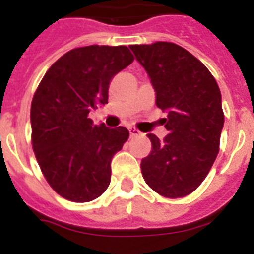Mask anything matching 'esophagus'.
<instances>
[{
  "label": "esophagus",
  "instance_id": "1",
  "mask_svg": "<svg viewBox=\"0 0 254 254\" xmlns=\"http://www.w3.org/2000/svg\"><path fill=\"white\" fill-rule=\"evenodd\" d=\"M129 133H130V137H135L139 134V130L135 127H129Z\"/></svg>",
  "mask_w": 254,
  "mask_h": 254
}]
</instances>
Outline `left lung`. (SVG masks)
I'll return each mask as SVG.
<instances>
[{"mask_svg": "<svg viewBox=\"0 0 254 254\" xmlns=\"http://www.w3.org/2000/svg\"><path fill=\"white\" fill-rule=\"evenodd\" d=\"M130 50L150 77L155 105L167 115L163 141L147 134L151 151L141 161L142 177L162 196H186L204 181L219 153L224 125L220 89L207 67L175 43Z\"/></svg>", "mask_w": 254, "mask_h": 254, "instance_id": "8db88e82", "label": "left lung"}]
</instances>
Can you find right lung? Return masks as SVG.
Listing matches in <instances>:
<instances>
[{"label":"right lung","instance_id":"obj_1","mask_svg":"<svg viewBox=\"0 0 254 254\" xmlns=\"http://www.w3.org/2000/svg\"><path fill=\"white\" fill-rule=\"evenodd\" d=\"M134 58L127 46L73 49L49 68L31 101V141L46 181L64 199L85 203L111 183V162L127 127L95 125L89 112L108 103L116 73Z\"/></svg>","mask_w":254,"mask_h":254}]
</instances>
